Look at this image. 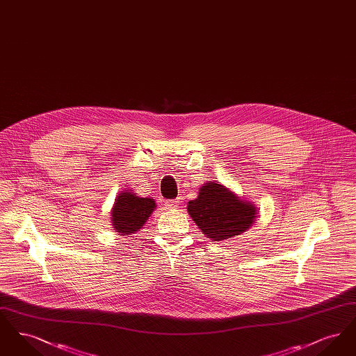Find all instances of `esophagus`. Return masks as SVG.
<instances>
[{"label":"esophagus","mask_w":356,"mask_h":356,"mask_svg":"<svg viewBox=\"0 0 356 356\" xmlns=\"http://www.w3.org/2000/svg\"><path fill=\"white\" fill-rule=\"evenodd\" d=\"M164 205H165L168 209H176L177 205H179V200H177V199H176V200H165Z\"/></svg>","instance_id":"1"}]
</instances>
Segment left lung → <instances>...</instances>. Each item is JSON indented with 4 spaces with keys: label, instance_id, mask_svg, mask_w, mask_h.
Masks as SVG:
<instances>
[{
    "label": "left lung",
    "instance_id": "obj_1",
    "mask_svg": "<svg viewBox=\"0 0 356 356\" xmlns=\"http://www.w3.org/2000/svg\"><path fill=\"white\" fill-rule=\"evenodd\" d=\"M188 213L205 236L216 241L241 235L256 219L254 204L240 200L218 181L200 188L199 196L188 203Z\"/></svg>",
    "mask_w": 356,
    "mask_h": 356
}]
</instances>
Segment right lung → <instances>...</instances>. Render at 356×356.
Listing matches in <instances>:
<instances>
[{
    "label": "right lung",
    "mask_w": 356,
    "mask_h": 356,
    "mask_svg": "<svg viewBox=\"0 0 356 356\" xmlns=\"http://www.w3.org/2000/svg\"><path fill=\"white\" fill-rule=\"evenodd\" d=\"M154 207V200L149 197H138L132 192L120 193L112 208L113 228L124 235L135 234L151 216Z\"/></svg>",
    "instance_id": "right-lung-1"
}]
</instances>
